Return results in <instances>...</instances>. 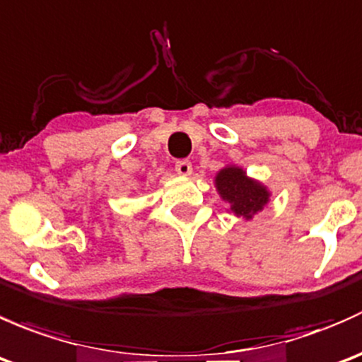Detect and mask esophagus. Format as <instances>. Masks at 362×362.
I'll list each match as a JSON object with an SVG mask.
<instances>
[{"label": "esophagus", "mask_w": 362, "mask_h": 362, "mask_svg": "<svg viewBox=\"0 0 362 362\" xmlns=\"http://www.w3.org/2000/svg\"><path fill=\"white\" fill-rule=\"evenodd\" d=\"M175 170H177V173L180 175V177H189V175L192 173V164L189 163V160H178V163L175 164Z\"/></svg>", "instance_id": "1"}]
</instances>
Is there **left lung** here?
<instances>
[{
    "mask_svg": "<svg viewBox=\"0 0 362 362\" xmlns=\"http://www.w3.org/2000/svg\"><path fill=\"white\" fill-rule=\"evenodd\" d=\"M215 187L218 196L229 203V211L243 218H252L264 210L272 198L264 184L247 177V171L235 164H228L215 175Z\"/></svg>",
    "mask_w": 362,
    "mask_h": 362,
    "instance_id": "8db88e82",
    "label": "left lung"
}]
</instances>
